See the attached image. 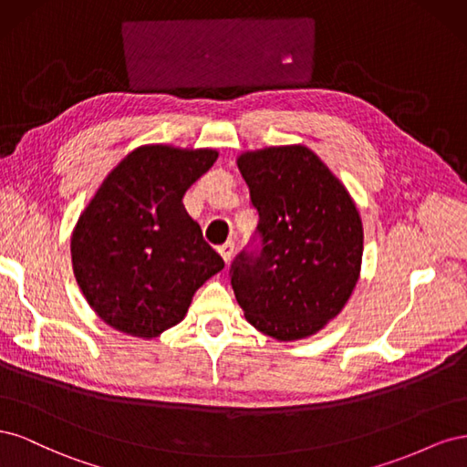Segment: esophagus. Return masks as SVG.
Returning <instances> with one entry per match:
<instances>
[{
	"instance_id": "34e87169",
	"label": "esophagus",
	"mask_w": 467,
	"mask_h": 467,
	"mask_svg": "<svg viewBox=\"0 0 467 467\" xmlns=\"http://www.w3.org/2000/svg\"><path fill=\"white\" fill-rule=\"evenodd\" d=\"M218 253H220V257L225 261V265H228V261H230L232 255H234V244H232V242H225L223 245L218 247Z\"/></svg>"
}]
</instances>
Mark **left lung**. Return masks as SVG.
Wrapping results in <instances>:
<instances>
[{
  "instance_id": "8db88e82",
  "label": "left lung",
  "mask_w": 467,
  "mask_h": 467,
  "mask_svg": "<svg viewBox=\"0 0 467 467\" xmlns=\"http://www.w3.org/2000/svg\"><path fill=\"white\" fill-rule=\"evenodd\" d=\"M237 167L259 214V247L232 263L235 300L253 327L278 341L314 335L338 316L358 282V210L306 146L245 151Z\"/></svg>"
}]
</instances>
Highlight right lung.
I'll return each mask as SVG.
<instances>
[{"label": "right lung", "mask_w": 467, "mask_h": 467, "mask_svg": "<svg viewBox=\"0 0 467 467\" xmlns=\"http://www.w3.org/2000/svg\"><path fill=\"white\" fill-rule=\"evenodd\" d=\"M216 150L142 146L112 169L72 235L78 285L112 329L151 338L173 327L223 261L182 206Z\"/></svg>", "instance_id": "add662e5"}]
</instances>
